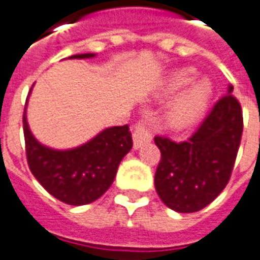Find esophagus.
Instances as JSON below:
<instances>
[{
  "instance_id": "obj_1",
  "label": "esophagus",
  "mask_w": 260,
  "mask_h": 260,
  "mask_svg": "<svg viewBox=\"0 0 260 260\" xmlns=\"http://www.w3.org/2000/svg\"><path fill=\"white\" fill-rule=\"evenodd\" d=\"M132 138H134V148H140L147 143L151 141V132L145 128L144 123H135L134 132H132Z\"/></svg>"
}]
</instances>
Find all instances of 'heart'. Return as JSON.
<instances>
[{
	"label": "heart",
	"mask_w": 260,
	"mask_h": 260,
	"mask_svg": "<svg viewBox=\"0 0 260 260\" xmlns=\"http://www.w3.org/2000/svg\"><path fill=\"white\" fill-rule=\"evenodd\" d=\"M192 78H194V72L191 69H181L172 73L168 78L163 88L165 95L176 94L184 86L190 84ZM210 97H212V86L207 81H200L199 84L192 85L169 109L168 123L175 129H182V128L190 126L191 123L203 113Z\"/></svg>",
	"instance_id": "b5f03b06"
}]
</instances>
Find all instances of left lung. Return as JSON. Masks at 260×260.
Listing matches in <instances>:
<instances>
[{
	"instance_id": "1",
	"label": "left lung",
	"mask_w": 260,
	"mask_h": 260,
	"mask_svg": "<svg viewBox=\"0 0 260 260\" xmlns=\"http://www.w3.org/2000/svg\"><path fill=\"white\" fill-rule=\"evenodd\" d=\"M228 86L187 141L154 137L160 161L154 175L161 202L175 212L192 213L210 205L226 187L243 134V113Z\"/></svg>"
}]
</instances>
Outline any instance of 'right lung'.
I'll list each match as a JSON object with an SVG mask.
<instances>
[{
  "instance_id": "obj_1",
  "label": "right lung",
  "mask_w": 260,
  "mask_h": 260,
  "mask_svg": "<svg viewBox=\"0 0 260 260\" xmlns=\"http://www.w3.org/2000/svg\"><path fill=\"white\" fill-rule=\"evenodd\" d=\"M95 54H76L69 58H91ZM26 157L38 182L60 202L82 206L95 202L113 184L119 163L132 148L129 126L101 131L88 143L70 150H54L32 135L23 113Z\"/></svg>"
}]
</instances>
